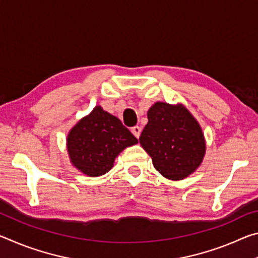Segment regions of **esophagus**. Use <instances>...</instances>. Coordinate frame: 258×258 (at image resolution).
Segmentation results:
<instances>
[{
  "mask_svg": "<svg viewBox=\"0 0 258 258\" xmlns=\"http://www.w3.org/2000/svg\"><path fill=\"white\" fill-rule=\"evenodd\" d=\"M131 131H132L134 137L139 139L140 134H141V127H140V126H134V127H132V130H131Z\"/></svg>",
  "mask_w": 258,
  "mask_h": 258,
  "instance_id": "34e87169",
  "label": "esophagus"
}]
</instances>
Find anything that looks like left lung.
<instances>
[{
    "mask_svg": "<svg viewBox=\"0 0 258 258\" xmlns=\"http://www.w3.org/2000/svg\"><path fill=\"white\" fill-rule=\"evenodd\" d=\"M139 140L157 171L174 181L194 173L206 151L202 127L182 104L156 102Z\"/></svg>",
    "mask_w": 258,
    "mask_h": 258,
    "instance_id": "left-lung-1",
    "label": "left lung"
}]
</instances>
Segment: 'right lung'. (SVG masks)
I'll return each mask as SVG.
<instances>
[{"mask_svg": "<svg viewBox=\"0 0 258 258\" xmlns=\"http://www.w3.org/2000/svg\"><path fill=\"white\" fill-rule=\"evenodd\" d=\"M138 139L117 117L97 106L71 130L67 150L72 164L89 176L110 171L115 158Z\"/></svg>", "mask_w": 258, "mask_h": 258, "instance_id": "obj_1", "label": "right lung"}]
</instances>
